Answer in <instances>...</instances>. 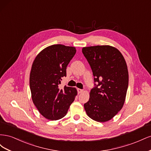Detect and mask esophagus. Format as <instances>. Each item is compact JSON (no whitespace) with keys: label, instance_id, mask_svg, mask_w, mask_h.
<instances>
[{"label":"esophagus","instance_id":"obj_1","mask_svg":"<svg viewBox=\"0 0 151 151\" xmlns=\"http://www.w3.org/2000/svg\"><path fill=\"white\" fill-rule=\"evenodd\" d=\"M77 91H78V93L81 94L83 92V89H77Z\"/></svg>","mask_w":151,"mask_h":151}]
</instances>
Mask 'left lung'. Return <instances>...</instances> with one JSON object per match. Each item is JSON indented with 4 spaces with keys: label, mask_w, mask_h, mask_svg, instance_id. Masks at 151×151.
I'll return each mask as SVG.
<instances>
[{
    "label": "left lung",
    "mask_w": 151,
    "mask_h": 151,
    "mask_svg": "<svg viewBox=\"0 0 151 151\" xmlns=\"http://www.w3.org/2000/svg\"><path fill=\"white\" fill-rule=\"evenodd\" d=\"M82 52L94 82L84 109L91 119L107 122L120 111L125 102L129 86L126 62L119 50L108 45L84 47Z\"/></svg>",
    "instance_id": "8db88e82"
}]
</instances>
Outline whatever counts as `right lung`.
<instances>
[{"mask_svg": "<svg viewBox=\"0 0 151 151\" xmlns=\"http://www.w3.org/2000/svg\"><path fill=\"white\" fill-rule=\"evenodd\" d=\"M76 48L53 45L43 50L32 65L29 86L32 99L36 108L48 120H59L66 115L77 91L66 86L59 89L66 68L74 57Z\"/></svg>", "mask_w": 151, "mask_h": 151, "instance_id": "1", "label": "right lung"}]
</instances>
